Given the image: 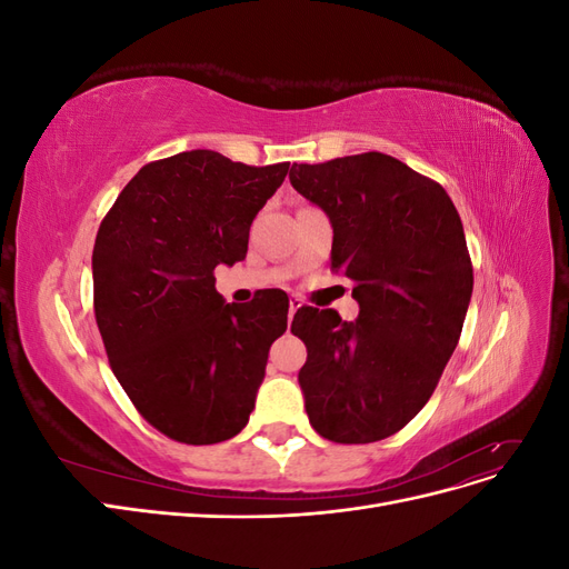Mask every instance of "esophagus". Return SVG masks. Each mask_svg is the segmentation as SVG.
I'll use <instances>...</instances> for the list:
<instances>
[{
	"label": "esophagus",
	"mask_w": 569,
	"mask_h": 569,
	"mask_svg": "<svg viewBox=\"0 0 569 569\" xmlns=\"http://www.w3.org/2000/svg\"><path fill=\"white\" fill-rule=\"evenodd\" d=\"M299 308H301V299L299 297H291L289 299V322H291V318H295V313L299 311Z\"/></svg>",
	"instance_id": "esophagus-1"
}]
</instances>
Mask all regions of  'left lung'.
<instances>
[{
  "label": "left lung",
  "mask_w": 569,
  "mask_h": 569,
  "mask_svg": "<svg viewBox=\"0 0 569 569\" xmlns=\"http://www.w3.org/2000/svg\"><path fill=\"white\" fill-rule=\"evenodd\" d=\"M291 187L332 222V270L353 280L358 318L303 306L291 332L313 429L337 443L399 432L435 393L472 297L462 222L446 189L380 151L295 163Z\"/></svg>",
  "instance_id": "obj_1"
}]
</instances>
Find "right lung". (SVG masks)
I'll return each instance as SVG.
<instances>
[{"label":"right lung","mask_w":569,"mask_h":569,"mask_svg":"<svg viewBox=\"0 0 569 569\" xmlns=\"http://www.w3.org/2000/svg\"><path fill=\"white\" fill-rule=\"evenodd\" d=\"M287 170L182 151L140 168L101 220L97 327L116 380L170 439L218 443L249 422L289 306L226 303L213 270L247 256L251 222Z\"/></svg>","instance_id":"obj_1"}]
</instances>
